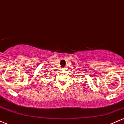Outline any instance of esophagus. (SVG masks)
Returning a JSON list of instances; mask_svg holds the SVG:
<instances>
[{
	"label": "esophagus",
	"instance_id": "34e87169",
	"mask_svg": "<svg viewBox=\"0 0 124 124\" xmlns=\"http://www.w3.org/2000/svg\"><path fill=\"white\" fill-rule=\"evenodd\" d=\"M62 70H65V68H62Z\"/></svg>",
	"mask_w": 124,
	"mask_h": 124
}]
</instances>
